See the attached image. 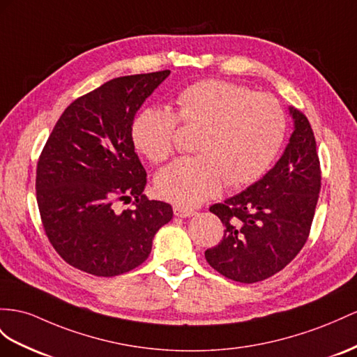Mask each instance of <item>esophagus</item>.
<instances>
[{
    "mask_svg": "<svg viewBox=\"0 0 357 357\" xmlns=\"http://www.w3.org/2000/svg\"><path fill=\"white\" fill-rule=\"evenodd\" d=\"M173 213H175L176 217H181V218H187V217H193L196 213L193 211V209H188V208H184V206H179V205H175L173 206Z\"/></svg>",
    "mask_w": 357,
    "mask_h": 357,
    "instance_id": "1",
    "label": "esophagus"
}]
</instances>
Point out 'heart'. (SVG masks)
Here are the masks:
<instances>
[{
  "instance_id": "obj_1",
  "label": "heart",
  "mask_w": 357,
  "mask_h": 357,
  "mask_svg": "<svg viewBox=\"0 0 357 357\" xmlns=\"http://www.w3.org/2000/svg\"><path fill=\"white\" fill-rule=\"evenodd\" d=\"M178 116L164 107L142 109L132 125V140L153 162L170 157L178 119L200 126L196 157H182L155 179L157 195L169 202L195 208L214 197L225 184L244 187L268 170L287 134V117L268 95L223 79H202L176 98Z\"/></svg>"
}]
</instances>
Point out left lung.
Instances as JSON below:
<instances>
[{
  "label": "left lung",
  "mask_w": 357,
  "mask_h": 357,
  "mask_svg": "<svg viewBox=\"0 0 357 357\" xmlns=\"http://www.w3.org/2000/svg\"><path fill=\"white\" fill-rule=\"evenodd\" d=\"M289 114L294 131L274 167L241 193L209 208L225 225V235L205 258L235 282L271 278L297 257L309 236L321 170L307 117L294 107Z\"/></svg>",
  "instance_id": "1"
}]
</instances>
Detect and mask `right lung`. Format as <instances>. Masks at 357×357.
Wrapping results in <instances>:
<instances>
[{
  "mask_svg": "<svg viewBox=\"0 0 357 357\" xmlns=\"http://www.w3.org/2000/svg\"><path fill=\"white\" fill-rule=\"evenodd\" d=\"M170 70L119 77L75 99L45 144L36 196L45 232L69 266L112 278L148 259L173 209L143 195L146 172L134 151L132 123ZM134 197L121 213L117 199Z\"/></svg>",
  "mask_w": 357,
  "mask_h": 357,
  "instance_id": "1",
  "label": "right lung"
}]
</instances>
